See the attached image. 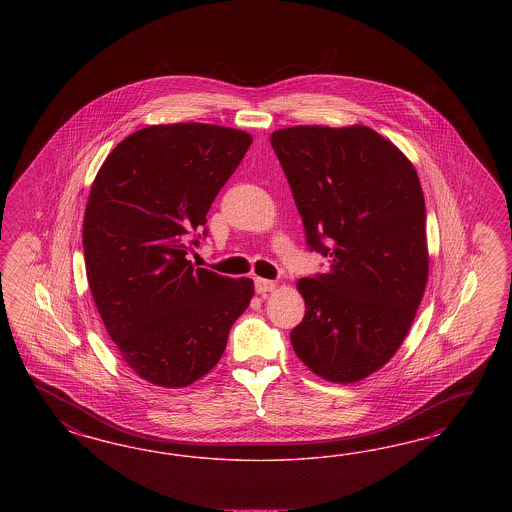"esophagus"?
<instances>
[{
  "instance_id": "1",
  "label": "esophagus",
  "mask_w": 512,
  "mask_h": 512,
  "mask_svg": "<svg viewBox=\"0 0 512 512\" xmlns=\"http://www.w3.org/2000/svg\"><path fill=\"white\" fill-rule=\"evenodd\" d=\"M276 289V283L270 281V279L257 278L255 279V291L259 295H266V293H272Z\"/></svg>"
}]
</instances>
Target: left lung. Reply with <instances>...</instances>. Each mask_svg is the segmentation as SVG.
<instances>
[{
	"label": "left lung",
	"mask_w": 512,
	"mask_h": 512,
	"mask_svg": "<svg viewBox=\"0 0 512 512\" xmlns=\"http://www.w3.org/2000/svg\"><path fill=\"white\" fill-rule=\"evenodd\" d=\"M270 142L308 246L330 257L328 272L296 281L306 315L291 332L293 349L325 381L357 383L396 355L424 296L430 257L419 174L366 125H295Z\"/></svg>",
	"instance_id": "left-lung-1"
}]
</instances>
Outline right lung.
<instances>
[{
  "label": "right lung",
  "mask_w": 512,
  "mask_h": 512,
  "mask_svg": "<svg viewBox=\"0 0 512 512\" xmlns=\"http://www.w3.org/2000/svg\"><path fill=\"white\" fill-rule=\"evenodd\" d=\"M251 142L223 125H150L122 140L93 180L82 231L93 302L125 364L157 387H189L210 372L255 293L253 279L187 261L197 246L189 234Z\"/></svg>",
  "instance_id": "add662e5"
}]
</instances>
